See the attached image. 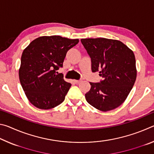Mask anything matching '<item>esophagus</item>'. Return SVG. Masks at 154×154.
Masks as SVG:
<instances>
[{
	"label": "esophagus",
	"instance_id": "obj_1",
	"mask_svg": "<svg viewBox=\"0 0 154 154\" xmlns=\"http://www.w3.org/2000/svg\"><path fill=\"white\" fill-rule=\"evenodd\" d=\"M74 82L76 83V84H78V83H79L80 82H82V79H80V80H74Z\"/></svg>",
	"mask_w": 154,
	"mask_h": 154
}]
</instances>
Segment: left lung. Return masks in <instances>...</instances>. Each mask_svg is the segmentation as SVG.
<instances>
[{
  "instance_id": "obj_1",
  "label": "left lung",
  "mask_w": 154,
  "mask_h": 154,
  "mask_svg": "<svg viewBox=\"0 0 154 154\" xmlns=\"http://www.w3.org/2000/svg\"><path fill=\"white\" fill-rule=\"evenodd\" d=\"M89 54L92 72L99 71L100 83L90 82L85 94L87 102L102 111L120 106L131 91L137 78L135 56L121 41L105 38H82Z\"/></svg>"
}]
</instances>
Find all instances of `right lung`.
<instances>
[{"label": "right lung", "mask_w": 154, "mask_h": 154, "mask_svg": "<svg viewBox=\"0 0 154 154\" xmlns=\"http://www.w3.org/2000/svg\"><path fill=\"white\" fill-rule=\"evenodd\" d=\"M79 43L60 36H43L33 40L23 51L19 69L22 87L30 103L41 109L61 104L71 84L56 72L62 67L66 52Z\"/></svg>", "instance_id": "obj_1"}]
</instances>
